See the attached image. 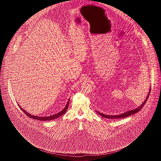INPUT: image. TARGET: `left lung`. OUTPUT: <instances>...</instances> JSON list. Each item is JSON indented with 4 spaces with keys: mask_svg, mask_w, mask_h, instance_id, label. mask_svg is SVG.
Returning a JSON list of instances; mask_svg holds the SVG:
<instances>
[{
    "mask_svg": "<svg viewBox=\"0 0 161 161\" xmlns=\"http://www.w3.org/2000/svg\"><path fill=\"white\" fill-rule=\"evenodd\" d=\"M150 91H151V89H150L149 93H148V95H147V97L146 98V100L144 101V102L139 107H138V108H135V109H134V110L128 111V112H127L124 113L123 114H120V115H104V114H101L99 112H97H97L99 115H101L102 117L106 118H108V119H119V118H125V117H127V116H130V115L135 114L138 112L139 110H141L142 109V108L144 107V106L145 105V104H146V103L147 102V99H148V97H149V95H150Z\"/></svg>",
    "mask_w": 161,
    "mask_h": 161,
    "instance_id": "left-lung-1",
    "label": "left lung"
}]
</instances>
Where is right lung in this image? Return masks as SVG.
Listing matches in <instances>:
<instances>
[{
  "label": "right lung",
  "instance_id": "obj_1",
  "mask_svg": "<svg viewBox=\"0 0 161 161\" xmlns=\"http://www.w3.org/2000/svg\"><path fill=\"white\" fill-rule=\"evenodd\" d=\"M69 101H68L67 103V104L66 105L65 107L64 108V109H63L61 111H60V112H58V114H56L54 115H51V116H46V117H42V116H34V115H32L30 114H28V112H26L25 110H23V108L20 107L19 105V107H20V109H22V110L23 111V112L26 115V116H28V117L32 118V119H37V120H39V121H49V120H52V119H56V118H58V117L61 116V115H63L67 110L68 108V105H69Z\"/></svg>",
  "mask_w": 161,
  "mask_h": 161
}]
</instances>
